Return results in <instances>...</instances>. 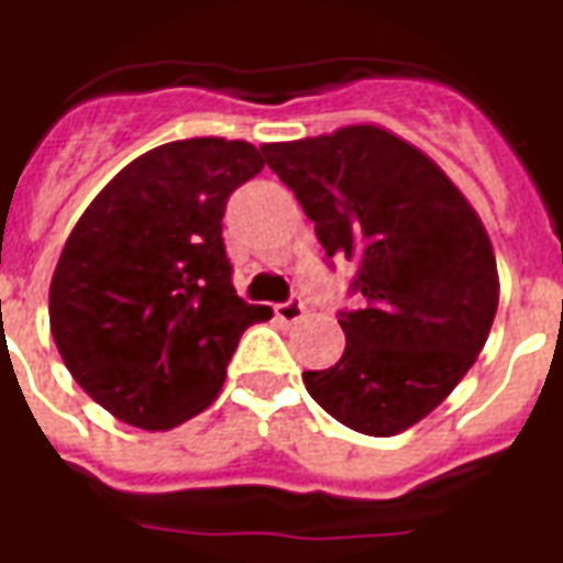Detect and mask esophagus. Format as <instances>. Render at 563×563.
<instances>
[{
    "instance_id": "1",
    "label": "esophagus",
    "mask_w": 563,
    "mask_h": 563,
    "mask_svg": "<svg viewBox=\"0 0 563 563\" xmlns=\"http://www.w3.org/2000/svg\"><path fill=\"white\" fill-rule=\"evenodd\" d=\"M305 313H308V308H305L302 299H287V302L276 305V317L285 322V325H296V322H302Z\"/></svg>"
}]
</instances>
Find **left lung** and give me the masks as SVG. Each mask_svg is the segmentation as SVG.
Instances as JSON below:
<instances>
[{
    "label": "left lung",
    "instance_id": "left-lung-1",
    "mask_svg": "<svg viewBox=\"0 0 563 563\" xmlns=\"http://www.w3.org/2000/svg\"><path fill=\"white\" fill-rule=\"evenodd\" d=\"M329 258L358 261L341 313L346 350L302 382L322 411L369 438L429 417L476 364L499 305L485 225L434 161L382 125L261 146Z\"/></svg>",
    "mask_w": 563,
    "mask_h": 563
}]
</instances>
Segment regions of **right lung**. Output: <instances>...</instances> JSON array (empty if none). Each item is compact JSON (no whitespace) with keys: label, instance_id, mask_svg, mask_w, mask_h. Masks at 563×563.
Returning a JSON list of instances; mask_svg holds the SVG:
<instances>
[{"label":"right lung","instance_id":"obj_1","mask_svg":"<svg viewBox=\"0 0 563 563\" xmlns=\"http://www.w3.org/2000/svg\"><path fill=\"white\" fill-rule=\"evenodd\" d=\"M261 169L246 141L164 143L78 217L49 285L52 338L117 420L167 431L202 413L243 331L273 317L238 296L222 246L225 202Z\"/></svg>","mask_w":563,"mask_h":563}]
</instances>
